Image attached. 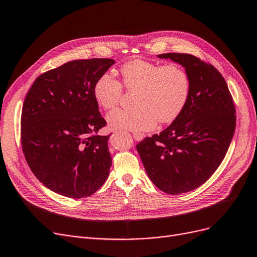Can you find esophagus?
Listing matches in <instances>:
<instances>
[{
    "mask_svg": "<svg viewBox=\"0 0 257 257\" xmlns=\"http://www.w3.org/2000/svg\"><path fill=\"white\" fill-rule=\"evenodd\" d=\"M133 138H135L136 141H141V140H143V135H141V133H138V132H135L133 133Z\"/></svg>",
    "mask_w": 257,
    "mask_h": 257,
    "instance_id": "34e87169",
    "label": "esophagus"
}]
</instances>
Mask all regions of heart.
<instances>
[{
  "instance_id": "heart-1",
  "label": "heart",
  "mask_w": 257,
  "mask_h": 257,
  "mask_svg": "<svg viewBox=\"0 0 257 257\" xmlns=\"http://www.w3.org/2000/svg\"><path fill=\"white\" fill-rule=\"evenodd\" d=\"M121 84L127 91H136L132 109H115L108 114L111 128L131 131L151 130L156 120L173 121L181 114L190 94V77L183 67L133 60L120 68ZM121 84L109 73L97 79L93 96L98 106L114 108L122 94Z\"/></svg>"
}]
</instances>
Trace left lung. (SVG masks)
Segmentation results:
<instances>
[{
    "instance_id": "obj_1",
    "label": "left lung",
    "mask_w": 257,
    "mask_h": 257,
    "mask_svg": "<svg viewBox=\"0 0 257 257\" xmlns=\"http://www.w3.org/2000/svg\"><path fill=\"white\" fill-rule=\"evenodd\" d=\"M190 77V94L172 124L137 145L152 183L168 194L202 186L224 160L236 125L235 106L224 76L188 53H163Z\"/></svg>"
}]
</instances>
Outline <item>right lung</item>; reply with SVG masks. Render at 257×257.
I'll return each mask as SVG.
<instances>
[{"mask_svg":"<svg viewBox=\"0 0 257 257\" xmlns=\"http://www.w3.org/2000/svg\"><path fill=\"white\" fill-rule=\"evenodd\" d=\"M114 64L111 59L76 60L38 76L25 97L21 144L38 180L71 198L90 196L109 175L110 136L93 87Z\"/></svg>","mask_w":257,"mask_h":257,"instance_id":"1","label":"right lung"}]
</instances>
